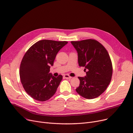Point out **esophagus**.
Instances as JSON below:
<instances>
[{
	"mask_svg": "<svg viewBox=\"0 0 133 133\" xmlns=\"http://www.w3.org/2000/svg\"><path fill=\"white\" fill-rule=\"evenodd\" d=\"M64 77L65 78H66V79H71V78H72V77L68 75H65L64 76Z\"/></svg>",
	"mask_w": 133,
	"mask_h": 133,
	"instance_id": "34e87169",
	"label": "esophagus"
}]
</instances>
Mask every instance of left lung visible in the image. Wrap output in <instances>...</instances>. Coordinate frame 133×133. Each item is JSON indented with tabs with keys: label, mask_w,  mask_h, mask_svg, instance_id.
<instances>
[{
	"label": "left lung",
	"mask_w": 133,
	"mask_h": 133,
	"mask_svg": "<svg viewBox=\"0 0 133 133\" xmlns=\"http://www.w3.org/2000/svg\"><path fill=\"white\" fill-rule=\"evenodd\" d=\"M71 43L78 52L79 66L85 67L87 73L85 77H78L80 84L76 91L86 99L96 98L106 90L112 79L113 66L110 55L104 46L94 39Z\"/></svg>",
	"instance_id": "obj_1"
}]
</instances>
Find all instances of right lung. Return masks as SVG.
<instances>
[{"label": "right lung", "instance_id": "add662e5", "mask_svg": "<svg viewBox=\"0 0 133 133\" xmlns=\"http://www.w3.org/2000/svg\"><path fill=\"white\" fill-rule=\"evenodd\" d=\"M67 41L42 40L28 49L21 61L20 78L23 88L34 99L44 101L55 93L63 76L49 72L56 56Z\"/></svg>", "mask_w": 133, "mask_h": 133}]
</instances>
